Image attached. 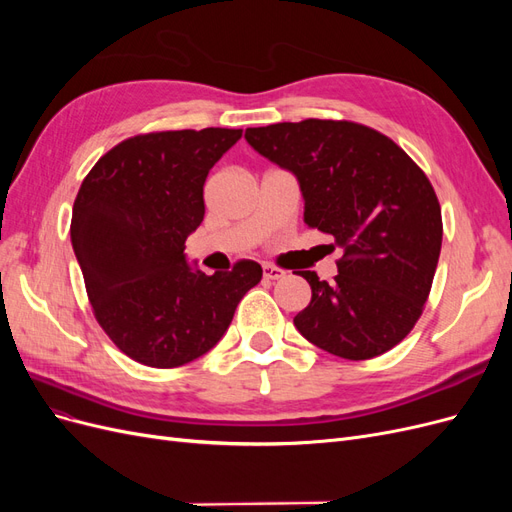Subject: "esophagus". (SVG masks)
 I'll return each instance as SVG.
<instances>
[{
  "label": "esophagus",
  "mask_w": 512,
  "mask_h": 512,
  "mask_svg": "<svg viewBox=\"0 0 512 512\" xmlns=\"http://www.w3.org/2000/svg\"><path fill=\"white\" fill-rule=\"evenodd\" d=\"M262 275H265V280L275 282V280H282L286 271L280 269V267H275V265H265V267H262Z\"/></svg>",
  "instance_id": "obj_1"
}]
</instances>
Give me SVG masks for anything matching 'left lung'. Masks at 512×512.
<instances>
[{"mask_svg":"<svg viewBox=\"0 0 512 512\" xmlns=\"http://www.w3.org/2000/svg\"><path fill=\"white\" fill-rule=\"evenodd\" d=\"M245 138L297 175L307 226L344 250L333 284L297 273L312 301L294 327L348 361L395 348L423 314L442 247V209L421 166L389 136L346 119L273 123Z\"/></svg>","mask_w":512,"mask_h":512,"instance_id":"1","label":"left lung"}]
</instances>
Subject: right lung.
Wrapping results in <instances>:
<instances>
[{
	"mask_svg": "<svg viewBox=\"0 0 512 512\" xmlns=\"http://www.w3.org/2000/svg\"><path fill=\"white\" fill-rule=\"evenodd\" d=\"M241 134H138L106 151L81 183L70 237L87 297L104 333L136 363L170 369L203 356L260 282L254 260L205 275L183 254L205 218L209 170Z\"/></svg>",
	"mask_w": 512,
	"mask_h": 512,
	"instance_id": "right-lung-1",
	"label": "right lung"
}]
</instances>
